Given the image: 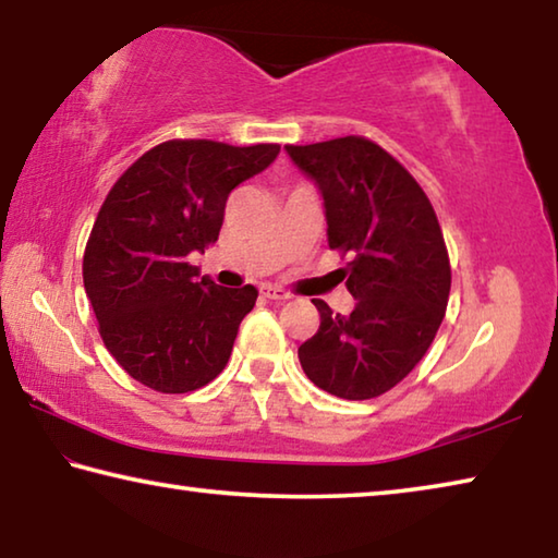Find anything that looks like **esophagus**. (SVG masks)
I'll return each instance as SVG.
<instances>
[{
    "instance_id": "34e87169",
    "label": "esophagus",
    "mask_w": 558,
    "mask_h": 558,
    "mask_svg": "<svg viewBox=\"0 0 558 558\" xmlns=\"http://www.w3.org/2000/svg\"><path fill=\"white\" fill-rule=\"evenodd\" d=\"M260 295L268 300H290V292L278 286H260Z\"/></svg>"
}]
</instances>
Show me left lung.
<instances>
[{"label": "left lung", "mask_w": 558, "mask_h": 558, "mask_svg": "<svg viewBox=\"0 0 558 558\" xmlns=\"http://www.w3.org/2000/svg\"><path fill=\"white\" fill-rule=\"evenodd\" d=\"M286 153L323 196L327 243L349 256L339 272L354 295L349 315L313 300L319 329L300 344V364L327 393L374 399L409 376L446 317L450 260L436 211L372 140L349 135Z\"/></svg>", "instance_id": "8db88e82"}]
</instances>
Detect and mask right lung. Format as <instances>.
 <instances>
[{
    "instance_id": "obj_1",
    "label": "right lung",
    "mask_w": 558,
    "mask_h": 558,
    "mask_svg": "<svg viewBox=\"0 0 558 558\" xmlns=\"http://www.w3.org/2000/svg\"><path fill=\"white\" fill-rule=\"evenodd\" d=\"M278 153L280 145L169 140L110 189L83 256V286L102 342L132 379L186 393L223 372L258 290L216 286L189 266V253L216 243L229 194Z\"/></svg>"
}]
</instances>
